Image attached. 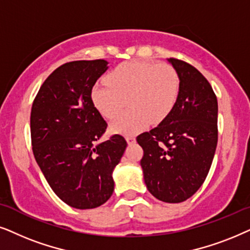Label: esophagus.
<instances>
[{"label": "esophagus", "instance_id": "esophagus-1", "mask_svg": "<svg viewBox=\"0 0 250 250\" xmlns=\"http://www.w3.org/2000/svg\"><path fill=\"white\" fill-rule=\"evenodd\" d=\"M125 141H127L128 144H134V143L136 142V139H135V137H132V136H127V137H125Z\"/></svg>", "mask_w": 250, "mask_h": 250}]
</instances>
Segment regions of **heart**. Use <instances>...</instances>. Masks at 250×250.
Here are the masks:
<instances>
[{
  "mask_svg": "<svg viewBox=\"0 0 250 250\" xmlns=\"http://www.w3.org/2000/svg\"><path fill=\"white\" fill-rule=\"evenodd\" d=\"M107 83L97 82L91 90V101L97 111L113 120L125 107L129 109L112 123L114 132L134 135L147 123H159L167 118L177 101L179 76L169 64L143 61L122 62L108 73Z\"/></svg>",
  "mask_w": 250,
  "mask_h": 250,
  "instance_id": "obj_1",
  "label": "heart"
}]
</instances>
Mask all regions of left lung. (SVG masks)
<instances>
[{
    "mask_svg": "<svg viewBox=\"0 0 250 250\" xmlns=\"http://www.w3.org/2000/svg\"><path fill=\"white\" fill-rule=\"evenodd\" d=\"M179 76L171 112L158 127L137 136L144 155L141 166L146 188L156 199L178 204L204 184L218 139L217 97L194 66L170 58Z\"/></svg>",
    "mask_w": 250,
    "mask_h": 250,
    "instance_id": "8db88e82",
    "label": "left lung"
}]
</instances>
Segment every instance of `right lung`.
I'll return each instance as SVG.
<instances>
[{"instance_id": "right-lung-1", "label": "right lung", "mask_w": 250, "mask_h": 250, "mask_svg": "<svg viewBox=\"0 0 250 250\" xmlns=\"http://www.w3.org/2000/svg\"><path fill=\"white\" fill-rule=\"evenodd\" d=\"M107 62H69L50 74L33 102V154L57 197L76 209L105 204L114 191L112 172L127 142L121 135L96 144L107 123L91 90Z\"/></svg>"}]
</instances>
